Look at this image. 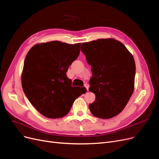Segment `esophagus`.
Here are the masks:
<instances>
[{
	"label": "esophagus",
	"mask_w": 159,
	"mask_h": 159,
	"mask_svg": "<svg viewBox=\"0 0 159 159\" xmlns=\"http://www.w3.org/2000/svg\"><path fill=\"white\" fill-rule=\"evenodd\" d=\"M85 88L86 89H87V90L88 91V89H89V85L88 84H85Z\"/></svg>",
	"instance_id": "obj_1"
}]
</instances>
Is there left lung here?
Listing matches in <instances>:
<instances>
[{
    "mask_svg": "<svg viewBox=\"0 0 159 159\" xmlns=\"http://www.w3.org/2000/svg\"><path fill=\"white\" fill-rule=\"evenodd\" d=\"M81 52L91 66L89 91L95 100L89 105L95 117L110 119L125 107L134 91L135 62L121 42L98 39L81 44Z\"/></svg>",
    "mask_w": 159,
    "mask_h": 159,
    "instance_id": "obj_1",
    "label": "left lung"
}]
</instances>
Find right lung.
<instances>
[{
  "label": "right lung",
  "mask_w": 159,
  "mask_h": 159,
  "mask_svg": "<svg viewBox=\"0 0 159 159\" xmlns=\"http://www.w3.org/2000/svg\"><path fill=\"white\" fill-rule=\"evenodd\" d=\"M81 43L60 41L32 46L24 62L22 87L28 99L42 115L50 119L64 117L75 99L87 89L71 85L66 75L78 58Z\"/></svg>",
  "instance_id": "add662e5"
}]
</instances>
